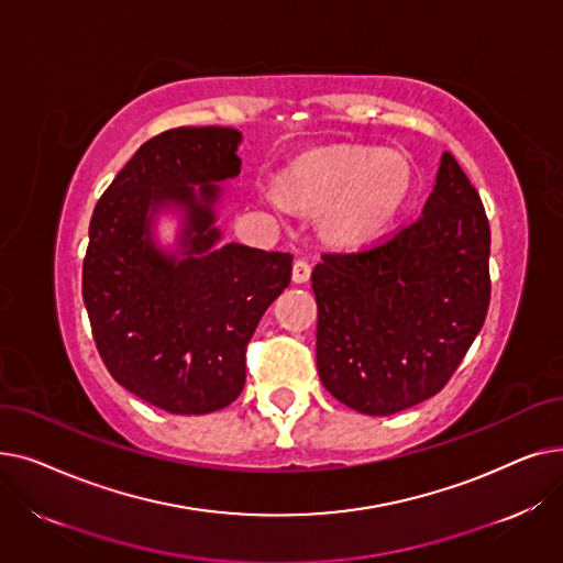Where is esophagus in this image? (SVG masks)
Instances as JSON below:
<instances>
[{
    "label": "esophagus",
    "mask_w": 563,
    "mask_h": 563,
    "mask_svg": "<svg viewBox=\"0 0 563 563\" xmlns=\"http://www.w3.org/2000/svg\"><path fill=\"white\" fill-rule=\"evenodd\" d=\"M310 274H312V269H310V264H308L306 260H297V262H294V269H291V280H294V283H297V285L308 283V280H310Z\"/></svg>",
    "instance_id": "esophagus-1"
}]
</instances>
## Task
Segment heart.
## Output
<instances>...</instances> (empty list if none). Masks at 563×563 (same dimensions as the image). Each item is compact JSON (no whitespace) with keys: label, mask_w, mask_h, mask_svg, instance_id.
Returning <instances> with one entry per match:
<instances>
[{"label":"heart","mask_w":563,"mask_h":563,"mask_svg":"<svg viewBox=\"0 0 563 563\" xmlns=\"http://www.w3.org/2000/svg\"><path fill=\"white\" fill-rule=\"evenodd\" d=\"M283 194L310 210L331 207V232L340 242L361 244L399 212L406 175L369 147H329L294 164L283 177Z\"/></svg>","instance_id":"b5f03b06"}]
</instances>
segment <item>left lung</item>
I'll use <instances>...</instances> for the list:
<instances>
[{
    "label": "left lung",
    "mask_w": 563,
    "mask_h": 563,
    "mask_svg": "<svg viewBox=\"0 0 563 563\" xmlns=\"http://www.w3.org/2000/svg\"><path fill=\"white\" fill-rule=\"evenodd\" d=\"M490 228L477 189L440 155L422 214L312 272L317 372L338 401L393 416L438 395L479 335L490 301Z\"/></svg>",
    "instance_id": "obj_1"
}]
</instances>
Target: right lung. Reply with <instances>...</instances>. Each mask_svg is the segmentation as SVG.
<instances>
[{
  "instance_id": "right-lung-1",
  "label": "right lung",
  "mask_w": 563,
  "mask_h": 563,
  "mask_svg": "<svg viewBox=\"0 0 563 563\" xmlns=\"http://www.w3.org/2000/svg\"><path fill=\"white\" fill-rule=\"evenodd\" d=\"M242 132L177 128L145 141L98 200L81 294L109 374L175 416L244 390L246 344L291 278L289 253L221 244V183L240 175ZM162 213L181 219L156 240Z\"/></svg>"
}]
</instances>
